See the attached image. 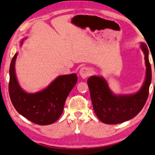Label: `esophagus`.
I'll return each mask as SVG.
<instances>
[{
    "instance_id": "34e87169",
    "label": "esophagus",
    "mask_w": 155,
    "mask_h": 155,
    "mask_svg": "<svg viewBox=\"0 0 155 155\" xmlns=\"http://www.w3.org/2000/svg\"><path fill=\"white\" fill-rule=\"evenodd\" d=\"M90 73H91V70L88 67H82L79 70L80 76H81L83 79H86V78H87L88 76L90 75Z\"/></svg>"
}]
</instances>
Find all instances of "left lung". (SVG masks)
I'll list each match as a JSON object with an SVG mask.
<instances>
[{"instance_id":"obj_1","label":"left lung","mask_w":155,"mask_h":155,"mask_svg":"<svg viewBox=\"0 0 155 155\" xmlns=\"http://www.w3.org/2000/svg\"><path fill=\"white\" fill-rule=\"evenodd\" d=\"M145 55V79L140 89L131 94H115L104 77L91 76L87 83L94 112L101 122L115 125L129 120L140 112L147 101L152 81L149 51L145 43H140Z\"/></svg>"}]
</instances>
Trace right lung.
I'll return each instance as SVG.
<instances>
[{
    "instance_id": "obj_1",
    "label": "right lung",
    "mask_w": 155,
    "mask_h": 155,
    "mask_svg": "<svg viewBox=\"0 0 155 155\" xmlns=\"http://www.w3.org/2000/svg\"><path fill=\"white\" fill-rule=\"evenodd\" d=\"M18 54L16 53L12 59L9 70V94L14 108L35 124L47 125L56 122L63 113L66 99L77 82V76L76 74L59 76L44 89L28 93L20 86L16 76L15 64Z\"/></svg>"
}]
</instances>
